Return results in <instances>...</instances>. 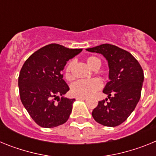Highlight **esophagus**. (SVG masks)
Wrapping results in <instances>:
<instances>
[{"mask_svg":"<svg viewBox=\"0 0 156 156\" xmlns=\"http://www.w3.org/2000/svg\"><path fill=\"white\" fill-rule=\"evenodd\" d=\"M76 100H86L87 98H85V97H76Z\"/></svg>","mask_w":156,"mask_h":156,"instance_id":"esophagus-1","label":"esophagus"}]
</instances>
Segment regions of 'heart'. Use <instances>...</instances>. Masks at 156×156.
<instances>
[{"instance_id": "obj_1", "label": "heart", "mask_w": 156, "mask_h": 156, "mask_svg": "<svg viewBox=\"0 0 156 156\" xmlns=\"http://www.w3.org/2000/svg\"><path fill=\"white\" fill-rule=\"evenodd\" d=\"M87 66L92 69L95 70L99 69L101 66L100 59L94 56L87 57L85 59ZM73 62H71L66 66L65 76L67 80H72L73 79ZM101 87V83L96 79L85 80H79L74 83L71 87L72 94L76 97H89L93 95L95 92L98 90Z\"/></svg>"}]
</instances>
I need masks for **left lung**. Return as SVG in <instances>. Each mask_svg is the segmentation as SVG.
<instances>
[{"label":"left lung","mask_w":156,"mask_h":156,"mask_svg":"<svg viewBox=\"0 0 156 156\" xmlns=\"http://www.w3.org/2000/svg\"><path fill=\"white\" fill-rule=\"evenodd\" d=\"M86 50L102 55L109 69V81L103 90L108 98L98 101L92 116L103 126H119L133 112L140 100L144 82L142 68L131 54L115 45L104 44Z\"/></svg>","instance_id":"1"}]
</instances>
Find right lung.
I'll return each instance as SVG.
<instances>
[{"label":"right lung","instance_id":"1","mask_svg":"<svg viewBox=\"0 0 156 156\" xmlns=\"http://www.w3.org/2000/svg\"><path fill=\"white\" fill-rule=\"evenodd\" d=\"M81 51L51 44L34 52L23 64L19 76L20 98L39 126L55 127L68 120L76 100L63 96L69 88L62 71L66 62Z\"/></svg>","mask_w":156,"mask_h":156}]
</instances>
